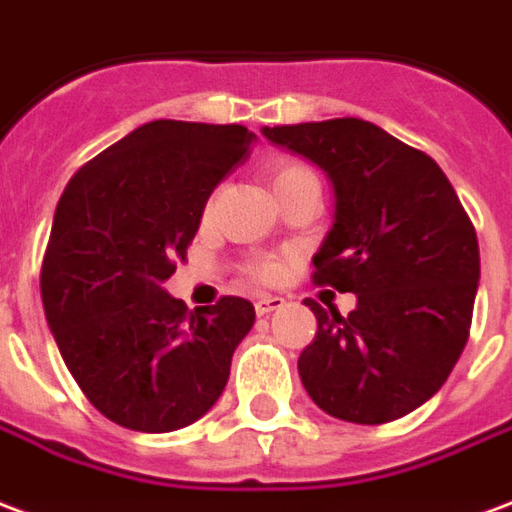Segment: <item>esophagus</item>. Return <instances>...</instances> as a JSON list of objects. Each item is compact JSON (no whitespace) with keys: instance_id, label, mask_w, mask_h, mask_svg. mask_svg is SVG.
<instances>
[{"instance_id":"esophagus-1","label":"esophagus","mask_w":512,"mask_h":512,"mask_svg":"<svg viewBox=\"0 0 512 512\" xmlns=\"http://www.w3.org/2000/svg\"><path fill=\"white\" fill-rule=\"evenodd\" d=\"M283 308V297H272V294H267V297H259L256 300V313L259 316H270L272 311H281Z\"/></svg>"}]
</instances>
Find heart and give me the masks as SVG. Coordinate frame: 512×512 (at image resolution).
<instances>
[{
	"label": "heart",
	"mask_w": 512,
	"mask_h": 512,
	"mask_svg": "<svg viewBox=\"0 0 512 512\" xmlns=\"http://www.w3.org/2000/svg\"><path fill=\"white\" fill-rule=\"evenodd\" d=\"M272 177V190L283 188V185H289V182H297V179H308L313 177V171L308 166H302L297 160H281V163H275L270 169ZM251 272L256 278H272V264H253Z\"/></svg>",
	"instance_id": "heart-1"
}]
</instances>
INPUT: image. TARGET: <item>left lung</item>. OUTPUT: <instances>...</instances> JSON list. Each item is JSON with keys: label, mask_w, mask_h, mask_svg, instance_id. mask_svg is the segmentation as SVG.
Here are the masks:
<instances>
[{"label": "left lung", "mask_w": 512, "mask_h": 512, "mask_svg": "<svg viewBox=\"0 0 512 512\" xmlns=\"http://www.w3.org/2000/svg\"><path fill=\"white\" fill-rule=\"evenodd\" d=\"M261 133L333 182V229L313 256V281L357 294L349 316L305 300L319 330L297 363L302 387L346 423L414 412L464 352L480 281L475 226L450 179L425 152L365 119Z\"/></svg>", "instance_id": "8db88e82"}]
</instances>
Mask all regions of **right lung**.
I'll use <instances>...</instances> for the list:
<instances>
[{
	"instance_id": "1",
	"label": "right lung",
	"mask_w": 512,
	"mask_h": 512,
	"mask_svg": "<svg viewBox=\"0 0 512 512\" xmlns=\"http://www.w3.org/2000/svg\"><path fill=\"white\" fill-rule=\"evenodd\" d=\"M253 138L242 125L155 119L67 182L40 294L67 371L111 423L177 431L210 412L229 382L231 354L256 322L253 305L220 297L188 311L163 281Z\"/></svg>"
}]
</instances>
